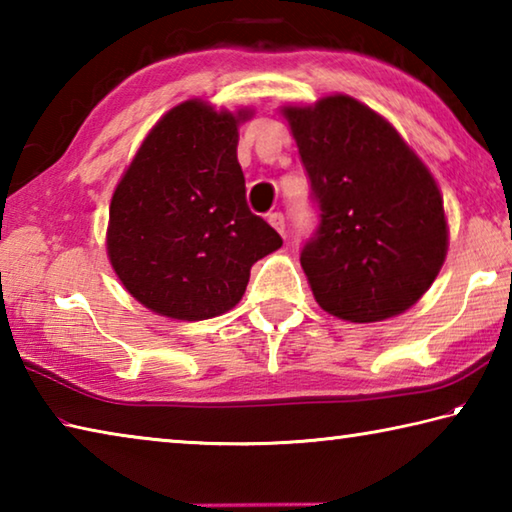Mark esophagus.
Returning a JSON list of instances; mask_svg holds the SVG:
<instances>
[{
  "label": "esophagus",
  "instance_id": "1",
  "mask_svg": "<svg viewBox=\"0 0 512 512\" xmlns=\"http://www.w3.org/2000/svg\"><path fill=\"white\" fill-rule=\"evenodd\" d=\"M268 223H271L273 228L280 232L282 237L287 235V221H284V214L282 212H271V214H268Z\"/></svg>",
  "mask_w": 512,
  "mask_h": 512
}]
</instances>
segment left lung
Masks as SVG:
<instances>
[{"mask_svg": "<svg viewBox=\"0 0 512 512\" xmlns=\"http://www.w3.org/2000/svg\"><path fill=\"white\" fill-rule=\"evenodd\" d=\"M284 115L318 214L300 250L316 302L352 323L402 314L445 262L436 180L386 119L343 94Z\"/></svg>", "mask_w": 512, "mask_h": 512, "instance_id": "left-lung-1", "label": "left lung"}]
</instances>
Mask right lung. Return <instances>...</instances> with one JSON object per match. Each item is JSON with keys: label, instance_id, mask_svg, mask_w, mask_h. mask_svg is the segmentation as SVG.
<instances>
[{"label": "right lung", "instance_id": "1", "mask_svg": "<svg viewBox=\"0 0 512 512\" xmlns=\"http://www.w3.org/2000/svg\"><path fill=\"white\" fill-rule=\"evenodd\" d=\"M239 119L203 101L180 103L155 124L115 189L110 262L128 293L155 314H223L244 296L257 259L282 246L246 203Z\"/></svg>", "mask_w": 512, "mask_h": 512}]
</instances>
